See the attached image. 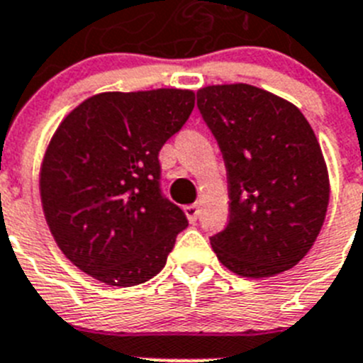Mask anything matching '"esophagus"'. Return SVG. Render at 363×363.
I'll use <instances>...</instances> for the list:
<instances>
[{
	"label": "esophagus",
	"instance_id": "34e87169",
	"mask_svg": "<svg viewBox=\"0 0 363 363\" xmlns=\"http://www.w3.org/2000/svg\"><path fill=\"white\" fill-rule=\"evenodd\" d=\"M185 214L191 221H196L198 220V214H200V207L198 203H191V205H185Z\"/></svg>",
	"mask_w": 363,
	"mask_h": 363
}]
</instances>
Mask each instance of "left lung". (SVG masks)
I'll use <instances>...</instances> for the list:
<instances>
[{"label":"left lung","instance_id":"left-lung-1","mask_svg":"<svg viewBox=\"0 0 363 363\" xmlns=\"http://www.w3.org/2000/svg\"><path fill=\"white\" fill-rule=\"evenodd\" d=\"M198 108L229 184V223L211 236L218 259L245 278L294 267L329 205L327 165L309 121L287 99L247 83L203 86Z\"/></svg>","mask_w":363,"mask_h":363}]
</instances>
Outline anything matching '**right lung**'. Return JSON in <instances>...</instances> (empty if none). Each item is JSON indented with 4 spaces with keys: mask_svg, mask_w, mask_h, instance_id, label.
I'll list each match as a JSON object with an SVG mask.
<instances>
[{
    "mask_svg": "<svg viewBox=\"0 0 363 363\" xmlns=\"http://www.w3.org/2000/svg\"><path fill=\"white\" fill-rule=\"evenodd\" d=\"M194 108V92H101L60 123L40 172L47 225L83 272L133 287L165 267L189 225L160 189L158 154Z\"/></svg>",
    "mask_w": 363,
    "mask_h": 363,
    "instance_id": "right-lung-1",
    "label": "right lung"
}]
</instances>
